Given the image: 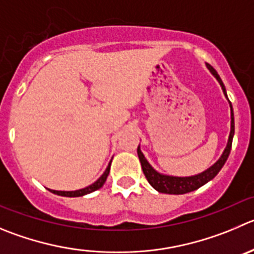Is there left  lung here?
Wrapping results in <instances>:
<instances>
[{"mask_svg": "<svg viewBox=\"0 0 254 254\" xmlns=\"http://www.w3.org/2000/svg\"><path fill=\"white\" fill-rule=\"evenodd\" d=\"M206 66L207 68L211 71V73L216 77L217 81L219 82L222 89H223L224 96L227 97L226 87H224L221 77L218 76L217 71L211 66V64H206ZM229 107H231V132H229L227 147L224 148L221 158H219L213 166H211L208 170L199 173V175L190 176V177H173V176H167V175L158 173L151 165H149L148 161L144 158L143 153H142L138 146V148H137V153H138V158H139V162H141L142 170H143V173L144 176H146L148 183L154 188V190H158V192L161 193H168V194H183V193H188V192H192V190H198V188L202 187V186L206 185L207 182H209V181L213 180V178L216 177L217 173L221 171V168L223 167L227 158H228L229 152H231V147H232V139H233V134H234V117H233V108H232L231 102H229Z\"/></svg>", "mask_w": 254, "mask_h": 254, "instance_id": "left-lung-1", "label": "left lung"}]
</instances>
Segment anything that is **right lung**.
Masks as SVG:
<instances>
[{
  "label": "right lung",
  "mask_w": 254,
  "mask_h": 254,
  "mask_svg": "<svg viewBox=\"0 0 254 254\" xmlns=\"http://www.w3.org/2000/svg\"><path fill=\"white\" fill-rule=\"evenodd\" d=\"M110 168H111V163L108 165V167L106 168V171L103 172V175L101 176L100 178H98L97 181H96L95 183H92L91 186H88V187H84L82 188V190H48L50 192L55 193V194H59V195H64V197H81V195H84V194H88V193L91 192H95V190H100L101 187H102L103 185H105L106 180H107L108 175H110Z\"/></svg>",
  "instance_id": "right-lung-1"
}]
</instances>
